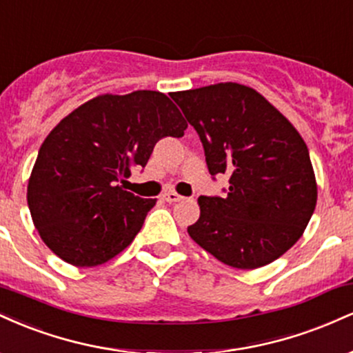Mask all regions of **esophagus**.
<instances>
[{"instance_id":"obj_1","label":"esophagus","mask_w":353,"mask_h":353,"mask_svg":"<svg viewBox=\"0 0 353 353\" xmlns=\"http://www.w3.org/2000/svg\"><path fill=\"white\" fill-rule=\"evenodd\" d=\"M163 199L165 202H171V204H172V202L182 201V199H184V197L179 196V194H177V192H174V190H169V192H164L163 194Z\"/></svg>"}]
</instances>
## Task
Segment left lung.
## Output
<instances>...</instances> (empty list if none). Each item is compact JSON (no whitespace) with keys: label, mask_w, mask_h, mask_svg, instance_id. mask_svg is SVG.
I'll list each match as a JSON object with an SVG mask.
<instances>
[{"label":"left lung","mask_w":353,"mask_h":353,"mask_svg":"<svg viewBox=\"0 0 353 353\" xmlns=\"http://www.w3.org/2000/svg\"><path fill=\"white\" fill-rule=\"evenodd\" d=\"M171 98L199 134L210 176H229L224 197H199L201 216L189 236L236 269L274 262L301 239L317 204L302 136L244 84H210Z\"/></svg>","instance_id":"1"}]
</instances>
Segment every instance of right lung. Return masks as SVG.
I'll return each mask as SVG.
<instances>
[{
    "label": "right lung",
    "mask_w": 353,
    "mask_h": 353,
    "mask_svg": "<svg viewBox=\"0 0 353 353\" xmlns=\"http://www.w3.org/2000/svg\"><path fill=\"white\" fill-rule=\"evenodd\" d=\"M188 123L159 91L103 94L81 104L39 148L28 205L43 242L68 264L94 267L134 241L156 199L124 190L165 136Z\"/></svg>",
    "instance_id": "obj_1"
}]
</instances>
